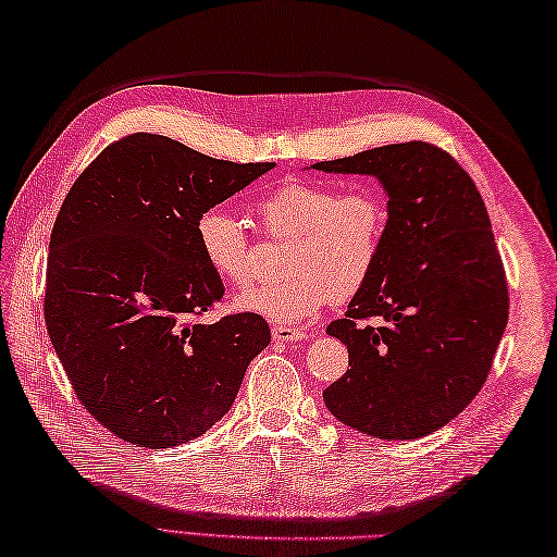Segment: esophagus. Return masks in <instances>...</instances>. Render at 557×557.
Segmentation results:
<instances>
[{
    "instance_id": "1",
    "label": "esophagus",
    "mask_w": 557,
    "mask_h": 557,
    "mask_svg": "<svg viewBox=\"0 0 557 557\" xmlns=\"http://www.w3.org/2000/svg\"><path fill=\"white\" fill-rule=\"evenodd\" d=\"M271 337L278 343H297L305 341L307 333L302 329H290V325H274V329H271Z\"/></svg>"
}]
</instances>
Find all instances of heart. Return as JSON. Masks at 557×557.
I'll return each instance as SVG.
<instances>
[{
  "label": "heart",
  "mask_w": 557,
  "mask_h": 557,
  "mask_svg": "<svg viewBox=\"0 0 557 557\" xmlns=\"http://www.w3.org/2000/svg\"><path fill=\"white\" fill-rule=\"evenodd\" d=\"M269 238L288 240L286 276L236 297L238 311L276 323L314 317L335 300L355 297L381 260L389 210L375 188H341L314 180L281 182L252 206ZM196 243L212 274L226 286L252 281V246L246 226L226 208H208L196 222Z\"/></svg>",
  "instance_id": "b5f03b06"
}]
</instances>
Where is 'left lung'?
Instances as JSON below:
<instances>
[{"label": "left lung", "instance_id": "1", "mask_svg": "<svg viewBox=\"0 0 557 557\" xmlns=\"http://www.w3.org/2000/svg\"><path fill=\"white\" fill-rule=\"evenodd\" d=\"M371 174L387 191V234L369 283L325 333L347 345L329 411L363 435L416 440L478 397L508 323V283L470 174L428 141L314 162ZM376 319L371 326L361 320Z\"/></svg>", "mask_w": 557, "mask_h": 557}]
</instances>
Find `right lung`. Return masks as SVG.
<instances>
[{
	"mask_svg": "<svg viewBox=\"0 0 557 557\" xmlns=\"http://www.w3.org/2000/svg\"><path fill=\"white\" fill-rule=\"evenodd\" d=\"M271 168L137 132L67 191L49 240L47 333L77 399L113 435L170 449L232 409L271 333L250 311L198 321L224 286L196 222Z\"/></svg>",
	"mask_w": 557,
	"mask_h": 557,
	"instance_id": "1",
	"label": "right lung"
}]
</instances>
